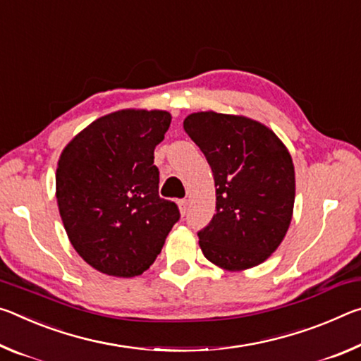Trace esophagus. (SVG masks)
Here are the masks:
<instances>
[{"instance_id": "1", "label": "esophagus", "mask_w": 361, "mask_h": 361, "mask_svg": "<svg viewBox=\"0 0 361 361\" xmlns=\"http://www.w3.org/2000/svg\"><path fill=\"white\" fill-rule=\"evenodd\" d=\"M177 206H179L180 214L185 216V212L188 209V202H187V200H179V202H177Z\"/></svg>"}]
</instances>
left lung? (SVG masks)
<instances>
[{
  "label": "left lung",
  "mask_w": 361,
  "mask_h": 361,
  "mask_svg": "<svg viewBox=\"0 0 361 361\" xmlns=\"http://www.w3.org/2000/svg\"><path fill=\"white\" fill-rule=\"evenodd\" d=\"M184 129L214 176L216 214L198 232L204 257L230 271L267 261L293 219L296 177L286 145L243 115L197 111Z\"/></svg>",
  "instance_id": "8db88e82"
}]
</instances>
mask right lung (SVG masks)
<instances>
[{
    "mask_svg": "<svg viewBox=\"0 0 361 361\" xmlns=\"http://www.w3.org/2000/svg\"><path fill=\"white\" fill-rule=\"evenodd\" d=\"M169 125V111L118 110L76 134L59 158L65 232L82 261L105 275L144 274L179 221L176 203L159 198L153 164Z\"/></svg>",
    "mask_w": 361,
    "mask_h": 361,
    "instance_id": "right-lung-1",
    "label": "right lung"
}]
</instances>
